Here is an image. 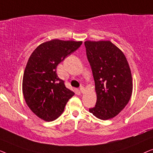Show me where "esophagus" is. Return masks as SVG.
Masks as SVG:
<instances>
[{"instance_id":"34e87169","label":"esophagus","mask_w":153,"mask_h":153,"mask_svg":"<svg viewBox=\"0 0 153 153\" xmlns=\"http://www.w3.org/2000/svg\"><path fill=\"white\" fill-rule=\"evenodd\" d=\"M84 91H85V88L83 87V85H81V86H80V91L81 92V93H83Z\"/></svg>"}]
</instances>
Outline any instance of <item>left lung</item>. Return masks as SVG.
Masks as SVG:
<instances>
[{
    "label": "left lung",
    "instance_id": "left-lung-1",
    "mask_svg": "<svg viewBox=\"0 0 153 153\" xmlns=\"http://www.w3.org/2000/svg\"><path fill=\"white\" fill-rule=\"evenodd\" d=\"M95 81L97 102L89 111L97 118L116 117L128 104L133 90L132 76L123 52L109 40L84 42Z\"/></svg>",
    "mask_w": 153,
    "mask_h": 153
}]
</instances>
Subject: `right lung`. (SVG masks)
Instances as JSON below:
<instances>
[{
	"label": "right lung",
	"instance_id": "1",
	"mask_svg": "<svg viewBox=\"0 0 153 153\" xmlns=\"http://www.w3.org/2000/svg\"><path fill=\"white\" fill-rule=\"evenodd\" d=\"M81 44L82 41L53 39L39 45L29 57L22 92L27 105L42 120L50 122L58 118L74 95L58 76L56 68Z\"/></svg>",
	"mask_w": 153,
	"mask_h": 153
}]
</instances>
